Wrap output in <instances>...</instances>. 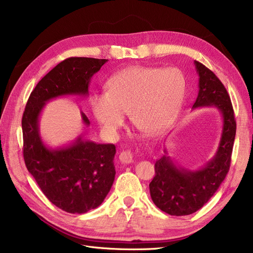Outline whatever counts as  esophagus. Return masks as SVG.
I'll list each match as a JSON object with an SVG mask.
<instances>
[{
  "mask_svg": "<svg viewBox=\"0 0 253 253\" xmlns=\"http://www.w3.org/2000/svg\"><path fill=\"white\" fill-rule=\"evenodd\" d=\"M133 156H134L133 152L129 150H126V151H124L120 153L119 159L122 164H131L133 162Z\"/></svg>",
  "mask_w": 253,
  "mask_h": 253,
  "instance_id": "obj_1",
  "label": "esophagus"
}]
</instances>
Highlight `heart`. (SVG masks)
Returning <instances> with one entry per match:
<instances>
[{
  "mask_svg": "<svg viewBox=\"0 0 253 253\" xmlns=\"http://www.w3.org/2000/svg\"><path fill=\"white\" fill-rule=\"evenodd\" d=\"M108 91L91 97V110L103 131L116 136L128 113L132 124L156 134L177 117L186 93V80L177 68L131 66L106 82Z\"/></svg>",
  "mask_w": 253,
  "mask_h": 253,
  "instance_id": "1",
  "label": "heart"
}]
</instances>
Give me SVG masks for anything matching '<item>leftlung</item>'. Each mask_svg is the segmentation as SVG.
I'll use <instances>...</instances> for the list:
<instances>
[{"label": "left lung", "mask_w": 253, "mask_h": 253, "mask_svg": "<svg viewBox=\"0 0 253 253\" xmlns=\"http://www.w3.org/2000/svg\"><path fill=\"white\" fill-rule=\"evenodd\" d=\"M198 74V95L193 104L197 108H216L223 117V132L214 157L198 170L177 167L165 155L155 163V176L150 182L152 201L158 208L170 214L189 215L200 210L224 181L231 163L236 132L232 103L224 84L198 61H194Z\"/></svg>", "instance_id": "1"}]
</instances>
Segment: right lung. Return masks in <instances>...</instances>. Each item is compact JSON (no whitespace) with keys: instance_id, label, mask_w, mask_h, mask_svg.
<instances>
[{"instance_id":"add662e5","label":"right lung","mask_w":253,"mask_h":253,"mask_svg":"<svg viewBox=\"0 0 253 253\" xmlns=\"http://www.w3.org/2000/svg\"><path fill=\"white\" fill-rule=\"evenodd\" d=\"M106 59L72 57L44 76L30 94L22 117L23 156L28 172L49 202L68 213H86L101 205L115 179L116 147L85 140L80 135L66 147L49 149L42 141L39 118L53 98L87 96L94 74ZM83 124L89 126L81 112Z\"/></svg>"}]
</instances>
